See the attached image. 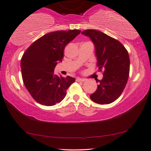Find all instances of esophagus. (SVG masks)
Wrapping results in <instances>:
<instances>
[{
    "label": "esophagus",
    "instance_id": "1",
    "mask_svg": "<svg viewBox=\"0 0 151 151\" xmlns=\"http://www.w3.org/2000/svg\"><path fill=\"white\" fill-rule=\"evenodd\" d=\"M76 81H77V82H85L86 81V80L85 79H82V78H76Z\"/></svg>",
    "mask_w": 151,
    "mask_h": 151
}]
</instances>
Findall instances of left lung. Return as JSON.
I'll use <instances>...</instances> for the list:
<instances>
[{
	"label": "left lung",
	"instance_id": "left-lung-1",
	"mask_svg": "<svg viewBox=\"0 0 151 151\" xmlns=\"http://www.w3.org/2000/svg\"><path fill=\"white\" fill-rule=\"evenodd\" d=\"M95 46L97 66L103 71L96 92L90 96L94 103L110 104L119 98L126 87L129 73V57L126 48L119 41L94 29L82 32Z\"/></svg>",
	"mask_w": 151,
	"mask_h": 151
}]
</instances>
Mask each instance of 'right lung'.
<instances>
[{"label": "right lung", "mask_w": 151, "mask_h": 151, "mask_svg": "<svg viewBox=\"0 0 151 151\" xmlns=\"http://www.w3.org/2000/svg\"><path fill=\"white\" fill-rule=\"evenodd\" d=\"M80 32L70 29L50 32L34 42L24 53L21 60L22 79L37 103L46 106L60 103L76 81L70 76L59 77L54 69L63 58L65 47Z\"/></svg>", "instance_id": "1"}]
</instances>
